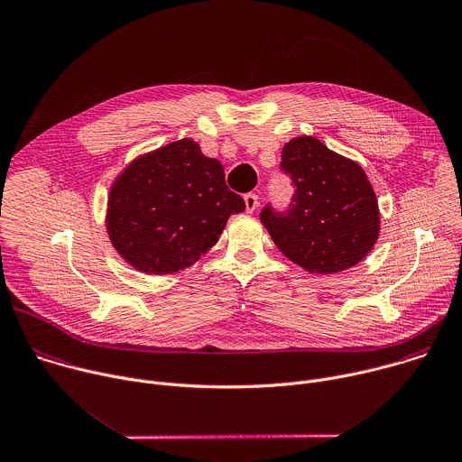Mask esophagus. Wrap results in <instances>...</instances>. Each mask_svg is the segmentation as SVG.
<instances>
[{
  "label": "esophagus",
  "mask_w": 462,
  "mask_h": 462,
  "mask_svg": "<svg viewBox=\"0 0 462 462\" xmlns=\"http://www.w3.org/2000/svg\"><path fill=\"white\" fill-rule=\"evenodd\" d=\"M257 205H259V201H257L255 194H245V207H246L248 214H252L257 208Z\"/></svg>",
  "instance_id": "1"
}]
</instances>
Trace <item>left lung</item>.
Wrapping results in <instances>:
<instances>
[{"mask_svg": "<svg viewBox=\"0 0 462 462\" xmlns=\"http://www.w3.org/2000/svg\"><path fill=\"white\" fill-rule=\"evenodd\" d=\"M281 167L297 187L286 214L261 212L275 246L310 273H337L361 263L381 232L375 190L365 169L314 135L282 146Z\"/></svg>", "mask_w": 462, "mask_h": 462, "instance_id": "left-lung-1", "label": "left lung"}]
</instances>
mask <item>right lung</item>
Returning <instances> with one entry per match:
<instances>
[{"label": "right lung", "mask_w": 462, "mask_h": 462, "mask_svg": "<svg viewBox=\"0 0 462 462\" xmlns=\"http://www.w3.org/2000/svg\"><path fill=\"white\" fill-rule=\"evenodd\" d=\"M245 201L228 190L223 165L183 137L134 158L114 180L105 226L137 272L171 275L205 255Z\"/></svg>", "instance_id": "add662e5"}]
</instances>
